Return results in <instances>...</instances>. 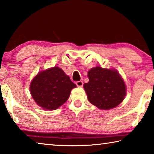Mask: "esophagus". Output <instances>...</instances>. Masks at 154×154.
I'll list each match as a JSON object with an SVG mask.
<instances>
[{"mask_svg":"<svg viewBox=\"0 0 154 154\" xmlns=\"http://www.w3.org/2000/svg\"><path fill=\"white\" fill-rule=\"evenodd\" d=\"M76 85H77V87H80V88H82V87H83V83L82 81H78V82H76Z\"/></svg>","mask_w":154,"mask_h":154,"instance_id":"esophagus-1","label":"esophagus"}]
</instances>
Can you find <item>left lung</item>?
<instances>
[{
	"label": "left lung",
	"instance_id": "obj_1",
	"mask_svg": "<svg viewBox=\"0 0 154 154\" xmlns=\"http://www.w3.org/2000/svg\"><path fill=\"white\" fill-rule=\"evenodd\" d=\"M89 82L83 84L90 103L103 110H109L120 104L126 94L124 81L116 69L96 66L88 73Z\"/></svg>",
	"mask_w": 154,
	"mask_h": 154
}]
</instances>
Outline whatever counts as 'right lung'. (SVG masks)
I'll use <instances>...</instances> for the list:
<instances>
[{"label":"right lung","mask_w":154,"mask_h":154,"mask_svg":"<svg viewBox=\"0 0 154 154\" xmlns=\"http://www.w3.org/2000/svg\"><path fill=\"white\" fill-rule=\"evenodd\" d=\"M75 87L63 70L54 66L38 72L30 83V91L38 106L55 110L66 102Z\"/></svg>","instance_id":"obj_1"}]
</instances>
